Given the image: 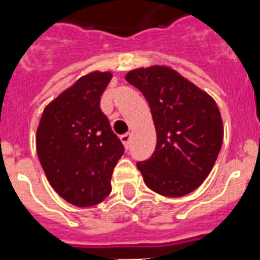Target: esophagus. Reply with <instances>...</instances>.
<instances>
[{
	"label": "esophagus",
	"mask_w": 260,
	"mask_h": 260,
	"mask_svg": "<svg viewBox=\"0 0 260 260\" xmlns=\"http://www.w3.org/2000/svg\"><path fill=\"white\" fill-rule=\"evenodd\" d=\"M120 140H121V143H123V144H124L125 149H129L131 140H132V135H131V134L121 135V137H120Z\"/></svg>",
	"instance_id": "1"
}]
</instances>
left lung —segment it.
Masks as SVG:
<instances>
[{
	"instance_id": "obj_1",
	"label": "left lung",
	"mask_w": 260,
	"mask_h": 260,
	"mask_svg": "<svg viewBox=\"0 0 260 260\" xmlns=\"http://www.w3.org/2000/svg\"><path fill=\"white\" fill-rule=\"evenodd\" d=\"M131 85L144 94L157 144L137 161L148 188L168 198L195 191L212 170L223 143V123L214 99L167 67L131 71Z\"/></svg>"
}]
</instances>
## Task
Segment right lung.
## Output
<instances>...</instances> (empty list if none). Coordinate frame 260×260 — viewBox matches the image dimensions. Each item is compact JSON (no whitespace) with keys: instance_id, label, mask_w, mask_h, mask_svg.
Here are the masks:
<instances>
[{"instance_id":"1","label":"right lung","mask_w":260,"mask_h":260,"mask_svg":"<svg viewBox=\"0 0 260 260\" xmlns=\"http://www.w3.org/2000/svg\"><path fill=\"white\" fill-rule=\"evenodd\" d=\"M109 72H92L62 92L40 120L36 147L54 191L77 207L99 204L111 193L113 168L124 145L100 109Z\"/></svg>"}]
</instances>
